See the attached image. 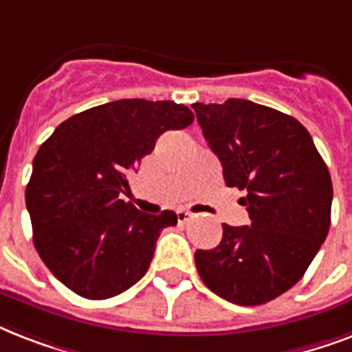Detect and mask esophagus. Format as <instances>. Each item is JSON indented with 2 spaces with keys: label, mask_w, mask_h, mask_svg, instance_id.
Returning a JSON list of instances; mask_svg holds the SVG:
<instances>
[{
  "label": "esophagus",
  "mask_w": 352,
  "mask_h": 352,
  "mask_svg": "<svg viewBox=\"0 0 352 352\" xmlns=\"http://www.w3.org/2000/svg\"><path fill=\"white\" fill-rule=\"evenodd\" d=\"M190 217H192V214H190L188 210H179V212H177V221H179V223H186Z\"/></svg>",
  "instance_id": "esophagus-1"
}]
</instances>
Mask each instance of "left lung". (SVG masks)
I'll return each instance as SVG.
<instances>
[{
	"label": "left lung",
	"instance_id": "obj_1",
	"mask_svg": "<svg viewBox=\"0 0 352 352\" xmlns=\"http://www.w3.org/2000/svg\"><path fill=\"white\" fill-rule=\"evenodd\" d=\"M226 186L245 190L248 226L223 225L195 252L204 285L235 305H263L294 287L331 226L333 182L311 133L296 118L243 98L193 104Z\"/></svg>",
	"mask_w": 352,
	"mask_h": 352
}]
</instances>
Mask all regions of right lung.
<instances>
[{
  "label": "right lung",
  "mask_w": 352,
  "mask_h": 352,
  "mask_svg": "<svg viewBox=\"0 0 352 352\" xmlns=\"http://www.w3.org/2000/svg\"><path fill=\"white\" fill-rule=\"evenodd\" d=\"M192 122L182 104L126 98L73 115L41 144L25 203L36 250L67 289L107 300L148 272L160 232L177 215L144 214L120 193L157 138Z\"/></svg>",
  "instance_id": "add662e5"
}]
</instances>
